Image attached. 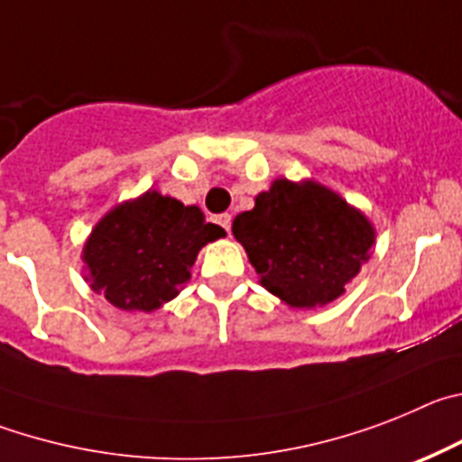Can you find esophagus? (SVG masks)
Segmentation results:
<instances>
[{"label": "esophagus", "mask_w": 462, "mask_h": 462, "mask_svg": "<svg viewBox=\"0 0 462 462\" xmlns=\"http://www.w3.org/2000/svg\"><path fill=\"white\" fill-rule=\"evenodd\" d=\"M216 223L223 227L226 232H230V226H232V216L230 214H221V216H216Z\"/></svg>", "instance_id": "34e87169"}]
</instances>
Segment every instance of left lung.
Masks as SVG:
<instances>
[{"label":"left lung","mask_w":462,"mask_h":462,"mask_svg":"<svg viewBox=\"0 0 462 462\" xmlns=\"http://www.w3.org/2000/svg\"><path fill=\"white\" fill-rule=\"evenodd\" d=\"M260 285L290 309H322L343 297L375 246L368 216L315 180H273L232 221Z\"/></svg>","instance_id":"1"}]
</instances>
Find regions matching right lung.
Returning <instances> with one entry per match:
<instances>
[{
    "mask_svg": "<svg viewBox=\"0 0 462 462\" xmlns=\"http://www.w3.org/2000/svg\"><path fill=\"white\" fill-rule=\"evenodd\" d=\"M226 236L200 207L147 193L112 207L82 246L89 288L119 310L153 313L190 281V267L209 241Z\"/></svg>",
    "mask_w": 462,
    "mask_h": 462,
    "instance_id": "obj_1",
    "label": "right lung"
}]
</instances>
